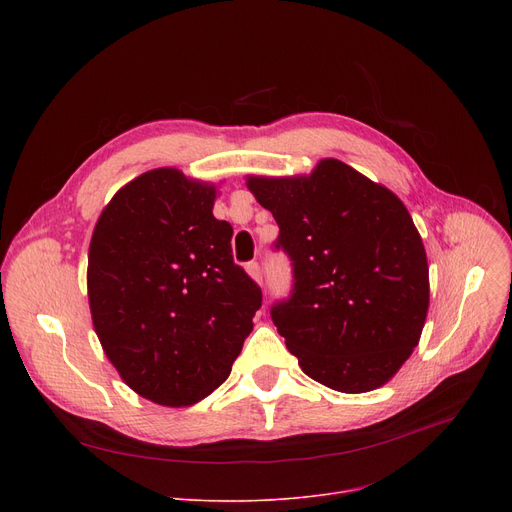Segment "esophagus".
Listing matches in <instances>:
<instances>
[{"label":"esophagus","instance_id":"1","mask_svg":"<svg viewBox=\"0 0 512 512\" xmlns=\"http://www.w3.org/2000/svg\"><path fill=\"white\" fill-rule=\"evenodd\" d=\"M247 272H249V276L255 280V282H263V272H261V265L257 263V261H249L247 263Z\"/></svg>","mask_w":512,"mask_h":512}]
</instances>
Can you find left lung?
Here are the masks:
<instances>
[{
	"mask_svg": "<svg viewBox=\"0 0 512 512\" xmlns=\"http://www.w3.org/2000/svg\"><path fill=\"white\" fill-rule=\"evenodd\" d=\"M280 226L292 290L270 309L288 351L311 380L359 394L384 386L419 342L429 270L407 207L342 164L313 174L247 180Z\"/></svg>",
	"mask_w": 512,
	"mask_h": 512,
	"instance_id": "8db88e82",
	"label": "left lung"
}]
</instances>
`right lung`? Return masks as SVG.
<instances>
[{
    "label": "right lung",
    "mask_w": 512,
    "mask_h": 512,
    "mask_svg": "<svg viewBox=\"0 0 512 512\" xmlns=\"http://www.w3.org/2000/svg\"><path fill=\"white\" fill-rule=\"evenodd\" d=\"M213 199L180 170H151L120 188L91 238L99 342L122 380L164 407H191L226 382L261 307Z\"/></svg>",
    "instance_id": "right-lung-1"
}]
</instances>
